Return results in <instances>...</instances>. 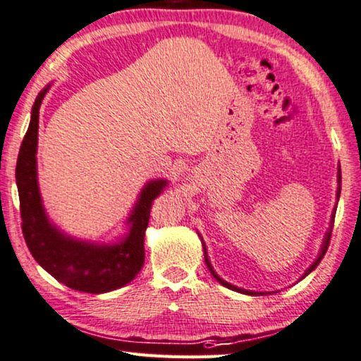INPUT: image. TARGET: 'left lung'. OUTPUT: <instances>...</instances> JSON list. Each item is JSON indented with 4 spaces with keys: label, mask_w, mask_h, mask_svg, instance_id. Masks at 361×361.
<instances>
[{
    "label": "left lung",
    "mask_w": 361,
    "mask_h": 361,
    "mask_svg": "<svg viewBox=\"0 0 361 361\" xmlns=\"http://www.w3.org/2000/svg\"><path fill=\"white\" fill-rule=\"evenodd\" d=\"M337 184H338V187H337V202H338V198H341V184H342L341 168H338V171H337ZM336 210H337V203H336V207H334V210H332V215H331V224H329V229H327L326 236H324V239H322V244H321V250H319V254H317V257H316L314 262H312V264L310 265V267L306 269L305 274L301 275V279H300V280H302V279H305V276L310 275L311 271L314 270V269L317 267V265H319V262H321L322 257H324V254H326V250H327V247H329V241H331V233H332V226H334V218H336ZM198 236H200V234H198ZM200 241H202V245H203V255H205V264H207V267H208V270L212 271V275L215 276V279H216V280L219 281V283H221L223 286H226V288L233 290V291H238V293L250 295V296H259V295H271V293H276V291H250V290H244V288H239V286H234V285H231V283H228L226 280L219 279V275H218L216 271L213 270V267H212L210 259H208V254H207V245H205V243H203L202 236H200Z\"/></svg>",
    "instance_id": "left-lung-1"
}]
</instances>
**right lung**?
<instances>
[{"instance_id": "obj_1", "label": "right lung", "mask_w": 361, "mask_h": 361, "mask_svg": "<svg viewBox=\"0 0 361 361\" xmlns=\"http://www.w3.org/2000/svg\"><path fill=\"white\" fill-rule=\"evenodd\" d=\"M49 90L50 85L35 99L27 133L20 145L16 164L25 244L40 267L60 283L85 293H107L130 283L142 270L145 231L148 228L151 205L168 187V180L146 182L127 218V233L114 243L82 241L61 231L47 215L37 179L39 109Z\"/></svg>"}]
</instances>
